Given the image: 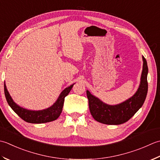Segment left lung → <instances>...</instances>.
<instances>
[{"label":"left lung","mask_w":160,"mask_h":160,"mask_svg":"<svg viewBox=\"0 0 160 160\" xmlns=\"http://www.w3.org/2000/svg\"><path fill=\"white\" fill-rule=\"evenodd\" d=\"M143 70L139 88L134 95L117 105H108L86 91L89 108L93 118L98 122L108 125H119L131 118L144 104L148 92V66L142 57Z\"/></svg>","instance_id":"8db88e82"}]
</instances>
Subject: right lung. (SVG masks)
I'll use <instances>...</instances> for the list:
<instances>
[{
  "label": "right lung",
  "instance_id": "1",
  "mask_svg": "<svg viewBox=\"0 0 160 160\" xmlns=\"http://www.w3.org/2000/svg\"><path fill=\"white\" fill-rule=\"evenodd\" d=\"M74 84L71 85L62 91L56 102L52 106L47 109L42 110H30L23 108L17 105L13 101L8 91L7 88H6L5 83L4 84V91L9 106L22 119H23L26 122L31 123H43L54 121L60 116L62 110H63L65 97L69 94Z\"/></svg>",
  "mask_w": 160,
  "mask_h": 160
}]
</instances>
